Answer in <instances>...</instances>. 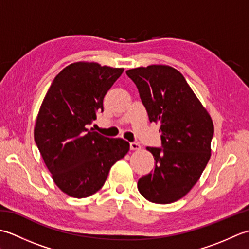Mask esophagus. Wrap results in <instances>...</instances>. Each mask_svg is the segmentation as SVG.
Masks as SVG:
<instances>
[{"instance_id":"obj_1","label":"esophagus","mask_w":249,"mask_h":249,"mask_svg":"<svg viewBox=\"0 0 249 249\" xmlns=\"http://www.w3.org/2000/svg\"><path fill=\"white\" fill-rule=\"evenodd\" d=\"M140 149H141V145L139 143H137V142H130V150L137 151V150H140Z\"/></svg>"}]
</instances>
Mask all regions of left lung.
<instances>
[{"mask_svg":"<svg viewBox=\"0 0 249 249\" xmlns=\"http://www.w3.org/2000/svg\"><path fill=\"white\" fill-rule=\"evenodd\" d=\"M138 88L150 122L160 124L162 149L147 146L155 169L140 178L138 189L153 203L176 202L198 182L211 157L212 118L184 76L168 65L126 71Z\"/></svg>","mask_w":249,"mask_h":249,"instance_id":"left-lung-1","label":"left lung"}]
</instances>
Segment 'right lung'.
Instances as JSON below:
<instances>
[{"instance_id":"obj_1","label":"right lung","mask_w":249,"mask_h":249,"mask_svg":"<svg viewBox=\"0 0 249 249\" xmlns=\"http://www.w3.org/2000/svg\"><path fill=\"white\" fill-rule=\"evenodd\" d=\"M123 71L95 62L72 63L57 73L41 103L34 139L53 182L71 197L98 192L110 168L129 151L127 141L88 128Z\"/></svg>"}]
</instances>
